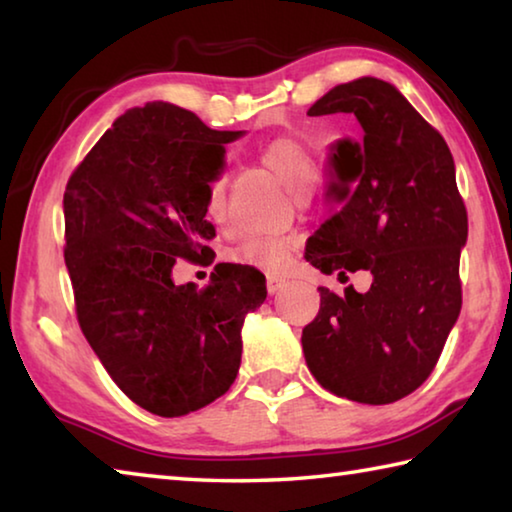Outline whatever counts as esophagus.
<instances>
[{
  "label": "esophagus",
  "instance_id": "obj_1",
  "mask_svg": "<svg viewBox=\"0 0 512 512\" xmlns=\"http://www.w3.org/2000/svg\"><path fill=\"white\" fill-rule=\"evenodd\" d=\"M282 287H284V280L280 275H268L266 277V289H268V293H271V296H273V293L280 291Z\"/></svg>",
  "mask_w": 512,
  "mask_h": 512
}]
</instances>
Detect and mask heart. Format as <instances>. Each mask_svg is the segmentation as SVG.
Instances as JSON below:
<instances>
[{"mask_svg":"<svg viewBox=\"0 0 512 512\" xmlns=\"http://www.w3.org/2000/svg\"><path fill=\"white\" fill-rule=\"evenodd\" d=\"M257 160L277 178L284 187H289L293 194L305 196L316 183L318 164L309 146L293 135H277L257 149ZM207 214L214 221H221L225 214V176L219 173L207 185L205 198ZM230 262L259 268L268 273L287 271L291 262L289 241L280 237H244L230 250Z\"/></svg>","mask_w":512,"mask_h":512,"instance_id":"heart-1","label":"heart"}]
</instances>
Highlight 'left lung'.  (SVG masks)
<instances>
[{
	"mask_svg": "<svg viewBox=\"0 0 512 512\" xmlns=\"http://www.w3.org/2000/svg\"><path fill=\"white\" fill-rule=\"evenodd\" d=\"M334 112H352L363 140L336 146L343 185L332 194L343 205L309 237L305 259L341 280L368 271L372 282L341 296L318 287L302 350L329 393L391 404L427 381L461 314L467 210L443 135L391 83L366 76L336 85L307 115Z\"/></svg>",
	"mask_w": 512,
	"mask_h": 512,
	"instance_id": "obj_1",
	"label": "left lung"
}]
</instances>
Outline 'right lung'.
<instances>
[{"instance_id": "1", "label": "right lung", "mask_w": 512, "mask_h": 512, "mask_svg": "<svg viewBox=\"0 0 512 512\" xmlns=\"http://www.w3.org/2000/svg\"><path fill=\"white\" fill-rule=\"evenodd\" d=\"M239 135L146 103L101 135L65 187V264L81 332L128 400L162 418L228 391L244 316L266 300V277L241 264H216L203 289L171 280L176 259L214 262L207 185L223 144Z\"/></svg>"}]
</instances>
